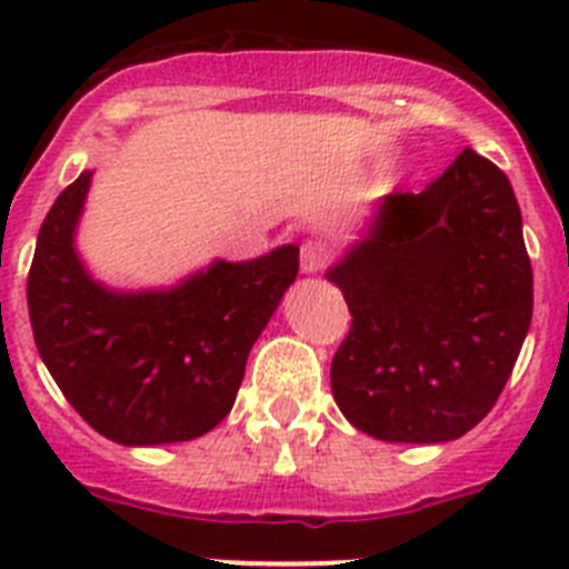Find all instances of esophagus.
<instances>
[{
	"mask_svg": "<svg viewBox=\"0 0 569 569\" xmlns=\"http://www.w3.org/2000/svg\"><path fill=\"white\" fill-rule=\"evenodd\" d=\"M299 264L301 273H319V270L328 264V250L321 248V244H316V241H305L299 253Z\"/></svg>",
	"mask_w": 569,
	"mask_h": 569,
	"instance_id": "1",
	"label": "esophagus"
}]
</instances>
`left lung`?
Returning a JSON list of instances; mask_svg holds the SVG:
<instances>
[{
    "label": "left lung",
    "instance_id": "left-lung-1",
    "mask_svg": "<svg viewBox=\"0 0 569 569\" xmlns=\"http://www.w3.org/2000/svg\"><path fill=\"white\" fill-rule=\"evenodd\" d=\"M328 281L353 316L330 367L350 425L436 445L490 413L532 319L521 210L496 164L465 148L421 193L385 196Z\"/></svg>",
    "mask_w": 569,
    "mask_h": 569
}]
</instances>
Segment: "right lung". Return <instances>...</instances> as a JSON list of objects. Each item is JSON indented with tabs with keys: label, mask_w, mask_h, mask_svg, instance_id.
<instances>
[{
	"label": "right lung",
	"mask_w": 569,
	"mask_h": 569,
	"mask_svg": "<svg viewBox=\"0 0 569 569\" xmlns=\"http://www.w3.org/2000/svg\"><path fill=\"white\" fill-rule=\"evenodd\" d=\"M93 170L44 216L28 273L37 350L70 407L116 445L190 441L233 407L253 341L299 273V248L216 259L162 290H113L77 250Z\"/></svg>",
	"instance_id": "1"
}]
</instances>
